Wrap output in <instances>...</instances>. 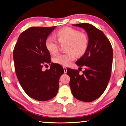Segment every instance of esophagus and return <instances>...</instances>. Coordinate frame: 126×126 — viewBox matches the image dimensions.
<instances>
[{"label":"esophagus","mask_w":126,"mask_h":126,"mask_svg":"<svg viewBox=\"0 0 126 126\" xmlns=\"http://www.w3.org/2000/svg\"><path fill=\"white\" fill-rule=\"evenodd\" d=\"M63 70H64V73H67V68L65 67V66H63Z\"/></svg>","instance_id":"obj_1"}]
</instances>
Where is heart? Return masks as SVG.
<instances>
[{
    "instance_id": "b5f03b06",
    "label": "heart",
    "mask_w": 126,
    "mask_h": 126,
    "mask_svg": "<svg viewBox=\"0 0 126 126\" xmlns=\"http://www.w3.org/2000/svg\"><path fill=\"white\" fill-rule=\"evenodd\" d=\"M55 36L60 44L66 43L65 54H60L54 57V63L63 66H68L76 58L83 55L88 47L89 39L87 35L79 30L71 27H65L56 32ZM45 46L50 53L55 54L58 53L59 45L52 37L47 38Z\"/></svg>"
}]
</instances>
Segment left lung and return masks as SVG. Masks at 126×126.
I'll list each match as a JSON object with an SVG mask.
<instances>
[{
  "label": "left lung",
  "instance_id": "8db88e82",
  "mask_svg": "<svg viewBox=\"0 0 126 126\" xmlns=\"http://www.w3.org/2000/svg\"><path fill=\"white\" fill-rule=\"evenodd\" d=\"M72 26L86 31L89 44L87 51L76 63L79 68L86 67L83 74L79 75L77 70L67 68L70 87L75 98L91 102L99 98L108 86L113 59L112 46L104 33L94 26L87 23Z\"/></svg>",
  "mask_w": 126,
  "mask_h": 126
}]
</instances>
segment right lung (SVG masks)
Here are the masks:
<instances>
[{
	"label": "right lung",
	"instance_id": "obj_1",
	"mask_svg": "<svg viewBox=\"0 0 126 126\" xmlns=\"http://www.w3.org/2000/svg\"><path fill=\"white\" fill-rule=\"evenodd\" d=\"M56 26L33 27L19 36L13 51L16 75L23 89L31 98L47 101L55 97L62 66L52 63L48 70L42 71L43 64H50V54L45 46L48 35Z\"/></svg>",
	"mask_w": 126,
	"mask_h": 126
}]
</instances>
